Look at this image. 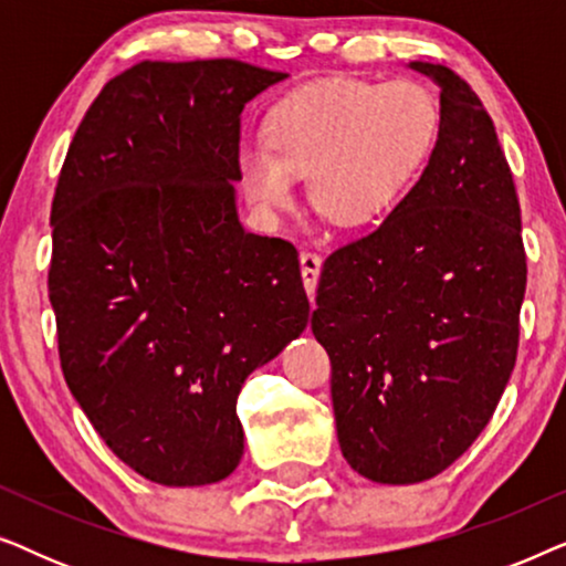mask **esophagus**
I'll return each mask as SVG.
<instances>
[{"label": "esophagus", "mask_w": 566, "mask_h": 566, "mask_svg": "<svg viewBox=\"0 0 566 566\" xmlns=\"http://www.w3.org/2000/svg\"><path fill=\"white\" fill-rule=\"evenodd\" d=\"M319 273H322V258H319V254L301 252V277H304L308 298H314L316 283H319Z\"/></svg>", "instance_id": "1"}]
</instances>
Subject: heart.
Listing matches in <instances>:
<instances>
[{
    "mask_svg": "<svg viewBox=\"0 0 566 566\" xmlns=\"http://www.w3.org/2000/svg\"><path fill=\"white\" fill-rule=\"evenodd\" d=\"M438 134V99L422 82H314L270 107L268 146L239 149V185L254 211L275 219L296 203V177L308 175L314 211L358 229L415 182Z\"/></svg>",
    "mask_w": 566,
    "mask_h": 566,
    "instance_id": "1",
    "label": "heart"
}]
</instances>
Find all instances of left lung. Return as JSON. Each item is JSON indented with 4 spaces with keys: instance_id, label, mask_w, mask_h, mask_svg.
Listing matches in <instances>:
<instances>
[{
    "instance_id": "1",
    "label": "left lung",
    "mask_w": 566,
    "mask_h": 566,
    "mask_svg": "<svg viewBox=\"0 0 566 566\" xmlns=\"http://www.w3.org/2000/svg\"><path fill=\"white\" fill-rule=\"evenodd\" d=\"M440 87L428 167L370 234L324 260L312 332L332 363L337 440L360 476L417 484L486 428L517 355L525 250L513 172L476 92Z\"/></svg>"
}]
</instances>
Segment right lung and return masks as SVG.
I'll list each match as a JSON object with an SVG mask.
<instances>
[{"label": "right lung", "instance_id": "right-lung-1", "mask_svg": "<svg viewBox=\"0 0 566 566\" xmlns=\"http://www.w3.org/2000/svg\"><path fill=\"white\" fill-rule=\"evenodd\" d=\"M285 80L237 59L142 61L103 87L51 206L61 370L118 459L165 486L227 479L244 378L308 322L296 247L237 216L239 115Z\"/></svg>", "mask_w": 566, "mask_h": 566}]
</instances>
